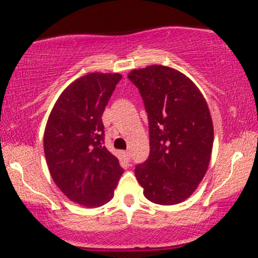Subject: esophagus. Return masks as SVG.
I'll list each match as a JSON object with an SVG mask.
<instances>
[{"label":"esophagus","instance_id":"esophagus-1","mask_svg":"<svg viewBox=\"0 0 258 258\" xmlns=\"http://www.w3.org/2000/svg\"><path fill=\"white\" fill-rule=\"evenodd\" d=\"M123 155H125V157H126V159H130V157H131V152L128 151V150H127V151H125L123 152Z\"/></svg>","mask_w":258,"mask_h":258}]
</instances>
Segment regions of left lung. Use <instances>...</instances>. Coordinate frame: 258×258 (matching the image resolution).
Listing matches in <instances>:
<instances>
[{
    "mask_svg": "<svg viewBox=\"0 0 258 258\" xmlns=\"http://www.w3.org/2000/svg\"><path fill=\"white\" fill-rule=\"evenodd\" d=\"M149 119L150 155L135 174L148 200L180 204L206 174L213 146L207 102L185 75L163 65L133 70Z\"/></svg>",
    "mask_w": 258,
    "mask_h": 258,
    "instance_id": "8db88e82",
    "label": "left lung"
}]
</instances>
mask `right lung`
<instances>
[{
	"label": "right lung",
	"mask_w": 258,
	"mask_h": 258,
	"mask_svg": "<svg viewBox=\"0 0 258 258\" xmlns=\"http://www.w3.org/2000/svg\"><path fill=\"white\" fill-rule=\"evenodd\" d=\"M119 74L93 73L65 89L48 116L44 151L54 183L76 204L100 207L110 201L123 169L105 143L102 114Z\"/></svg>",
	"instance_id": "right-lung-1"
}]
</instances>
